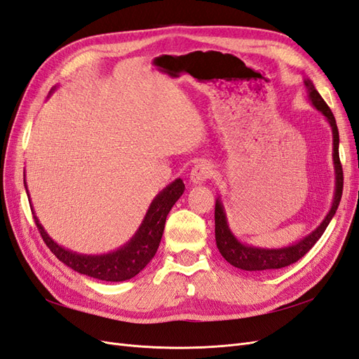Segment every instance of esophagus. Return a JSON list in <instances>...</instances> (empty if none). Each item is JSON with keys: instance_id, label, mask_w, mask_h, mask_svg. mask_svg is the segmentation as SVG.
<instances>
[{"instance_id": "obj_1", "label": "esophagus", "mask_w": 359, "mask_h": 359, "mask_svg": "<svg viewBox=\"0 0 359 359\" xmlns=\"http://www.w3.org/2000/svg\"><path fill=\"white\" fill-rule=\"evenodd\" d=\"M212 165H210L209 162H198L194 168L191 170V182L192 183H205L208 179H210V176H212Z\"/></svg>"}]
</instances>
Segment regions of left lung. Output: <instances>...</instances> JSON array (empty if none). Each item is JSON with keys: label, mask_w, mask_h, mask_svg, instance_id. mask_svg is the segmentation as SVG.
I'll return each mask as SVG.
<instances>
[{"label": "left lung", "mask_w": 359, "mask_h": 359, "mask_svg": "<svg viewBox=\"0 0 359 359\" xmlns=\"http://www.w3.org/2000/svg\"><path fill=\"white\" fill-rule=\"evenodd\" d=\"M305 86L308 89L309 100L312 101V106H314L318 112L323 114V116L327 119V123L332 127V136H334V167H335V196L332 201V208H330L329 214L325 217L323 222L316 229L314 232L309 233L308 236L303 238L299 243L282 247V249H261V247H253L240 243L235 238V235L229 229L224 208L223 203L217 198L215 203V241L219 253H222L223 258L233 265L236 269H241L245 271H264V270H278L288 267V265L297 262L300 258H303L314 244L320 240V236L325 233L327 224L330 219L335 215L339 200L343 196V167L341 162H339V153H338V145H339V136H338V127L335 116L332 110L325 103V100L317 92L316 86L312 85L311 80H305Z\"/></svg>", "instance_id": "1"}]
</instances>
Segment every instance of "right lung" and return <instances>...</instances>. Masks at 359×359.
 Returning a JSON list of instances; mask_svg holds the SVG:
<instances>
[{"label":"right lung","instance_id":"obj_1","mask_svg":"<svg viewBox=\"0 0 359 359\" xmlns=\"http://www.w3.org/2000/svg\"><path fill=\"white\" fill-rule=\"evenodd\" d=\"M183 191H185V183L180 179H176L167 188L162 189L151 201L142 224L137 229L132 240L123 247H119L118 250L106 255H80L63 249L62 245L54 243L48 233L43 231L38 217H34V223L38 226L42 240L48 245V249L56 255L59 261L68 265L69 269L94 279L106 282H123L135 278L153 259V256L158 252L163 233L165 219H167V215L170 214L174 203L183 194Z\"/></svg>","mask_w":359,"mask_h":359}]
</instances>
